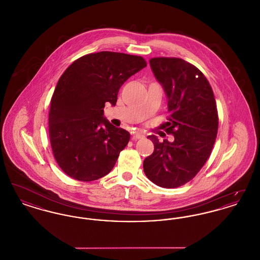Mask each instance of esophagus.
<instances>
[{
    "label": "esophagus",
    "mask_w": 260,
    "mask_h": 260,
    "mask_svg": "<svg viewBox=\"0 0 260 260\" xmlns=\"http://www.w3.org/2000/svg\"><path fill=\"white\" fill-rule=\"evenodd\" d=\"M141 138H144V135L142 133H140V132H136V133H135V135L133 136V139L135 141L138 140V139H141Z\"/></svg>",
    "instance_id": "1"
}]
</instances>
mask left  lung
<instances>
[{"instance_id": "obj_1", "label": "left lung", "mask_w": 260, "mask_h": 260, "mask_svg": "<svg viewBox=\"0 0 260 260\" xmlns=\"http://www.w3.org/2000/svg\"><path fill=\"white\" fill-rule=\"evenodd\" d=\"M150 66L168 96L170 143L147 138L154 152L143 161L149 179L162 188H176L193 179L210 157L218 129V113L209 81L196 66L177 57H154Z\"/></svg>"}]
</instances>
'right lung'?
<instances>
[{"instance_id": "obj_1", "label": "right lung", "mask_w": 260, "mask_h": 260, "mask_svg": "<svg viewBox=\"0 0 260 260\" xmlns=\"http://www.w3.org/2000/svg\"><path fill=\"white\" fill-rule=\"evenodd\" d=\"M147 66L142 56L114 51L86 54L62 74L50 100L49 135L53 157L68 176L93 181L107 175L131 135L103 118L124 82Z\"/></svg>"}]
</instances>
